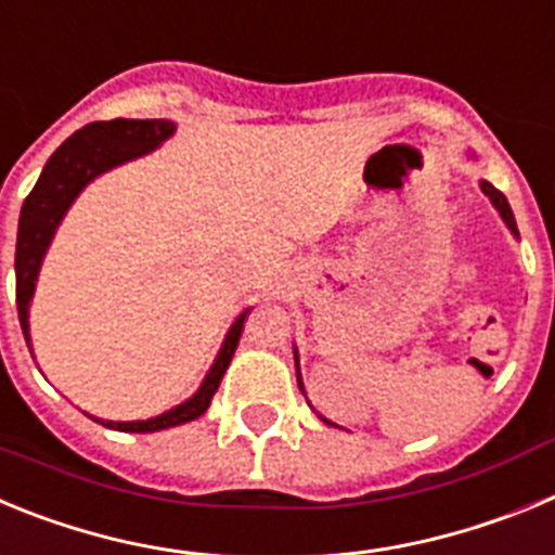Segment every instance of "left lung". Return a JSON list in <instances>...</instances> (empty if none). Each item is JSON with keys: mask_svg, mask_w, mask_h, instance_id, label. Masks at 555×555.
I'll list each match as a JSON object with an SVG mask.
<instances>
[{"mask_svg": "<svg viewBox=\"0 0 555 555\" xmlns=\"http://www.w3.org/2000/svg\"><path fill=\"white\" fill-rule=\"evenodd\" d=\"M480 191H483V194H487V197L492 199V205H494V208H498L500 217H503L506 228L512 230V233L519 238L517 222H514V214H512V205H508V199L503 197V194H500V191L494 189L492 183H487V180H480ZM294 361H297V350H294ZM297 384H300V391H302V395H306V389H302V377H300V364H297ZM322 423H327L325 416H322ZM327 425H333V423H327Z\"/></svg>", "mask_w": 555, "mask_h": 555, "instance_id": "1", "label": "left lung"}]
</instances>
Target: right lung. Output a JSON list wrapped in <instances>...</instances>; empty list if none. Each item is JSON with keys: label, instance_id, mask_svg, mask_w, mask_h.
Wrapping results in <instances>:
<instances>
[{"label": "right lung", "instance_id": "add662e5", "mask_svg": "<svg viewBox=\"0 0 555 555\" xmlns=\"http://www.w3.org/2000/svg\"><path fill=\"white\" fill-rule=\"evenodd\" d=\"M178 125L169 119H113V121H91L75 135H68L52 158L43 166L41 178L36 189L29 191V197L22 205V217H18V238H16V306L18 322H22L24 338L29 347V302L36 292L38 272H41L43 255H47L52 235L57 224L63 222L66 210L77 199L82 189L94 178L111 171L113 166H121L127 160H135L155 146L164 144ZM249 308L238 313V320L230 325L228 336L222 341L217 361L205 375L203 386L197 395L189 397L185 403L164 411V414L152 416V420H139V423H96L107 425L113 430H127V434H155V430L175 428V425L191 423L208 411L210 397L217 395L222 384L224 372L230 366L238 338H242L244 320H247ZM33 350V347H29Z\"/></svg>", "mask_w": 555, "mask_h": 555}]
</instances>
